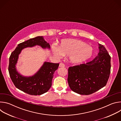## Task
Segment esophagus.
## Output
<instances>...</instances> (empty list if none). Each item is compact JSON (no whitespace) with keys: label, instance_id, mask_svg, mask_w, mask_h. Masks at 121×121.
I'll list each match as a JSON object with an SVG mask.
<instances>
[{"label":"esophagus","instance_id":"esophagus-1","mask_svg":"<svg viewBox=\"0 0 121 121\" xmlns=\"http://www.w3.org/2000/svg\"><path fill=\"white\" fill-rule=\"evenodd\" d=\"M59 66V67H65V65L63 63H60Z\"/></svg>","mask_w":121,"mask_h":121}]
</instances>
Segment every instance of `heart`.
Here are the masks:
<instances>
[{"instance_id":"1","label":"heart","mask_w":121,"mask_h":121,"mask_svg":"<svg viewBox=\"0 0 121 121\" xmlns=\"http://www.w3.org/2000/svg\"><path fill=\"white\" fill-rule=\"evenodd\" d=\"M51 51L57 58L64 56H68L71 63L80 64L89 60L92 56V48L85 42L75 39H64L61 40L59 46L51 45Z\"/></svg>"}]
</instances>
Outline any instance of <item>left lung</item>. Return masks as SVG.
Instances as JSON below:
<instances>
[{"label": "left lung", "instance_id": "8db88e82", "mask_svg": "<svg viewBox=\"0 0 121 121\" xmlns=\"http://www.w3.org/2000/svg\"><path fill=\"white\" fill-rule=\"evenodd\" d=\"M98 44L99 52L93 60L68 68V85L77 93L90 95L106 85L111 72V56L104 46Z\"/></svg>", "mask_w": 121, "mask_h": 121}]
</instances>
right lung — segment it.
I'll use <instances>...</instances> for the list:
<instances>
[{"instance_id":"add662e5","label":"right lung","mask_w":121,"mask_h":121,"mask_svg":"<svg viewBox=\"0 0 121 121\" xmlns=\"http://www.w3.org/2000/svg\"><path fill=\"white\" fill-rule=\"evenodd\" d=\"M36 45L43 49H50L49 43L43 36H37L20 43L11 53L9 59V72L12 81L19 90L30 95H42L50 89L54 74L57 69L59 64L45 61L39 69L33 75L24 76L17 69L16 65L22 51L27 47Z\"/></svg>"}]
</instances>
